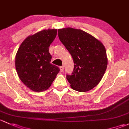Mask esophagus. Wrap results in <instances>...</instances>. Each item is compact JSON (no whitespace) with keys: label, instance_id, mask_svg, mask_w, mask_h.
I'll return each instance as SVG.
<instances>
[{"label":"esophagus","instance_id":"esophagus-1","mask_svg":"<svg viewBox=\"0 0 129 129\" xmlns=\"http://www.w3.org/2000/svg\"><path fill=\"white\" fill-rule=\"evenodd\" d=\"M59 69H60V71L63 72V71H64V66H60V67H59Z\"/></svg>","mask_w":129,"mask_h":129}]
</instances>
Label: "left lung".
I'll return each instance as SVG.
<instances>
[{"instance_id": "1", "label": "left lung", "mask_w": 129, "mask_h": 129, "mask_svg": "<svg viewBox=\"0 0 129 129\" xmlns=\"http://www.w3.org/2000/svg\"><path fill=\"white\" fill-rule=\"evenodd\" d=\"M58 37L74 61L73 72L66 76L71 88L79 92L93 89L107 68L108 60L104 45L86 31L71 27L58 29Z\"/></svg>"}]
</instances>
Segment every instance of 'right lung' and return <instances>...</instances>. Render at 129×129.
Returning a JSON list of instances; mask_svg holds the SVG:
<instances>
[{"instance_id":"1","label":"right lung","mask_w":129,"mask_h":129,"mask_svg":"<svg viewBox=\"0 0 129 129\" xmlns=\"http://www.w3.org/2000/svg\"><path fill=\"white\" fill-rule=\"evenodd\" d=\"M57 29L43 30L28 36L20 46L15 55V68L26 87L42 92L51 86L59 71L50 63L49 47L56 38Z\"/></svg>"}]
</instances>
